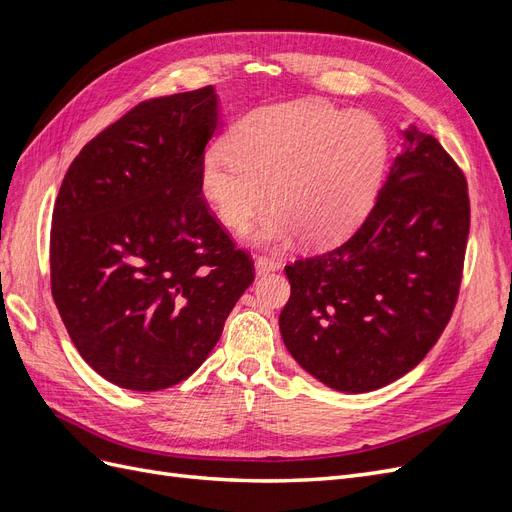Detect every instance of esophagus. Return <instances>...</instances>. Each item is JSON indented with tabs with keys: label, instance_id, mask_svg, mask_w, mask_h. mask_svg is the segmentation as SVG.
I'll return each mask as SVG.
<instances>
[{
	"label": "esophagus",
	"instance_id": "34e87169",
	"mask_svg": "<svg viewBox=\"0 0 512 512\" xmlns=\"http://www.w3.org/2000/svg\"><path fill=\"white\" fill-rule=\"evenodd\" d=\"M277 267H280V262H277L271 256H258L256 258V275H267V273L275 271Z\"/></svg>",
	"mask_w": 512,
	"mask_h": 512
}]
</instances>
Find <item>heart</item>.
Instances as JSON below:
<instances>
[{"label": "heart", "mask_w": 512, "mask_h": 512, "mask_svg": "<svg viewBox=\"0 0 512 512\" xmlns=\"http://www.w3.org/2000/svg\"><path fill=\"white\" fill-rule=\"evenodd\" d=\"M386 162V136L365 113L322 102L275 104L243 117L230 145L209 149L203 190L218 218L243 228L277 209L256 232L260 241L309 243L344 237L374 203Z\"/></svg>", "instance_id": "heart-1"}]
</instances>
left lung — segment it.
Instances as JSON below:
<instances>
[{"label": "left lung", "mask_w": 512, "mask_h": 512, "mask_svg": "<svg viewBox=\"0 0 512 512\" xmlns=\"http://www.w3.org/2000/svg\"><path fill=\"white\" fill-rule=\"evenodd\" d=\"M404 151L354 235L286 267L288 352L335 391H376L438 342L459 297L470 232L468 183L431 134Z\"/></svg>", "instance_id": "8db88e82"}]
</instances>
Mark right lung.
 Returning <instances> with one entry per match:
<instances>
[{"mask_svg":"<svg viewBox=\"0 0 512 512\" xmlns=\"http://www.w3.org/2000/svg\"><path fill=\"white\" fill-rule=\"evenodd\" d=\"M220 126L211 85L136 104L81 149L51 226V292L72 344L121 389H168L203 365L254 282L203 196Z\"/></svg>","mask_w":512,"mask_h":512,"instance_id":"1","label":"right lung"}]
</instances>
